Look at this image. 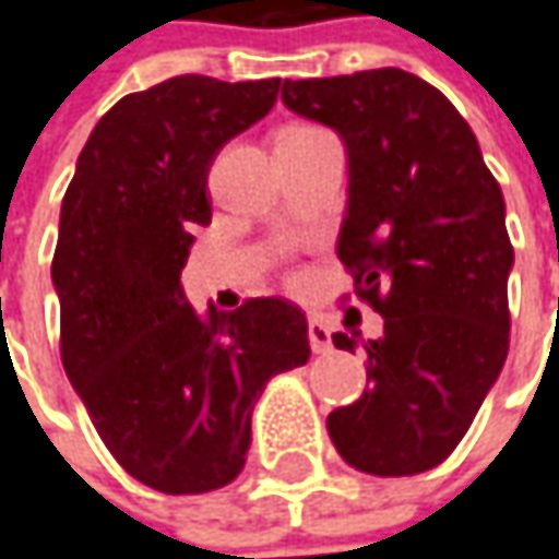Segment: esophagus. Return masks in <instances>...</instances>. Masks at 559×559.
Wrapping results in <instances>:
<instances>
[{
    "instance_id": "esophagus-1",
    "label": "esophagus",
    "mask_w": 559,
    "mask_h": 559,
    "mask_svg": "<svg viewBox=\"0 0 559 559\" xmlns=\"http://www.w3.org/2000/svg\"><path fill=\"white\" fill-rule=\"evenodd\" d=\"M307 335H310L312 354H329V350H332V332H329V325H325V322L310 319V329H307Z\"/></svg>"
}]
</instances>
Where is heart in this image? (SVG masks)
Here are the masks:
<instances>
[{
	"label": "heart",
	"instance_id": "heart-1",
	"mask_svg": "<svg viewBox=\"0 0 559 559\" xmlns=\"http://www.w3.org/2000/svg\"><path fill=\"white\" fill-rule=\"evenodd\" d=\"M316 132H322V129H316V126H290V129H284L281 135H316Z\"/></svg>",
	"mask_w": 559,
	"mask_h": 559
}]
</instances>
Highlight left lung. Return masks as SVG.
<instances>
[{"instance_id": "1", "label": "left lung", "mask_w": 559, "mask_h": 559, "mask_svg": "<svg viewBox=\"0 0 559 559\" xmlns=\"http://www.w3.org/2000/svg\"><path fill=\"white\" fill-rule=\"evenodd\" d=\"M281 100L345 142L335 249L357 297L382 316L379 338L332 335L342 350L360 338L370 389L329 414V437L357 472H430L468 433L507 364L515 255L500 182L462 114L402 69L284 82Z\"/></svg>"}]
</instances>
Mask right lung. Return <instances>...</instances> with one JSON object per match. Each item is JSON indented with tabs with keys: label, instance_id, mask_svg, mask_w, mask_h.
<instances>
[{
	"label": "right lung",
	"instance_id": "obj_1",
	"mask_svg": "<svg viewBox=\"0 0 559 559\" xmlns=\"http://www.w3.org/2000/svg\"><path fill=\"white\" fill-rule=\"evenodd\" d=\"M278 87L177 75L126 94L62 199V367L116 462L160 493H209L240 475L265 382L310 360L294 304L195 312L180 284L192 234L212 224L214 154L275 107Z\"/></svg>",
	"mask_w": 559,
	"mask_h": 559
}]
</instances>
